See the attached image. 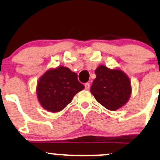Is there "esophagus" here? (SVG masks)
I'll return each instance as SVG.
<instances>
[{"mask_svg":"<svg viewBox=\"0 0 160 160\" xmlns=\"http://www.w3.org/2000/svg\"><path fill=\"white\" fill-rule=\"evenodd\" d=\"M85 87V90L88 91V90L90 89V84L89 83H86Z\"/></svg>","mask_w":160,"mask_h":160,"instance_id":"1","label":"esophagus"}]
</instances>
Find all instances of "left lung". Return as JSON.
<instances>
[{
  "instance_id": "8db88e82",
  "label": "left lung",
  "mask_w": 160,
  "mask_h": 160,
  "mask_svg": "<svg viewBox=\"0 0 160 160\" xmlns=\"http://www.w3.org/2000/svg\"><path fill=\"white\" fill-rule=\"evenodd\" d=\"M95 74L91 93L98 103L111 111L117 110L128 103L132 89L130 78L122 70L100 65Z\"/></svg>"
}]
</instances>
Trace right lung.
Masks as SVG:
<instances>
[{
  "instance_id": "1",
  "label": "right lung",
  "mask_w": 160,
  "mask_h": 160,
  "mask_svg": "<svg viewBox=\"0 0 160 160\" xmlns=\"http://www.w3.org/2000/svg\"><path fill=\"white\" fill-rule=\"evenodd\" d=\"M85 88L75 72L66 66L51 68L39 78L36 94L41 106L46 110L57 112L70 103L73 97Z\"/></svg>"
}]
</instances>
